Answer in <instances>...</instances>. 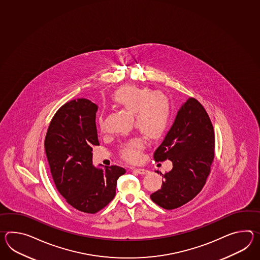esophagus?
Masks as SVG:
<instances>
[{
  "label": "esophagus",
  "mask_w": 260,
  "mask_h": 260,
  "mask_svg": "<svg viewBox=\"0 0 260 260\" xmlns=\"http://www.w3.org/2000/svg\"><path fill=\"white\" fill-rule=\"evenodd\" d=\"M132 170H133V172L139 173V174H142V175L148 173V171L146 169H143V168H133Z\"/></svg>",
  "instance_id": "esophagus-1"
}]
</instances>
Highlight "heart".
<instances>
[{
	"label": "heart",
	"instance_id": "1",
	"mask_svg": "<svg viewBox=\"0 0 260 260\" xmlns=\"http://www.w3.org/2000/svg\"><path fill=\"white\" fill-rule=\"evenodd\" d=\"M112 103L133 114L135 127L147 138H159L166 132L173 114L171 101L163 93H151L146 87L126 85L113 93ZM98 127L104 132V118L98 117ZM144 141L139 137L122 144L121 156L127 162H137L142 156Z\"/></svg>",
	"mask_w": 260,
	"mask_h": 260
}]
</instances>
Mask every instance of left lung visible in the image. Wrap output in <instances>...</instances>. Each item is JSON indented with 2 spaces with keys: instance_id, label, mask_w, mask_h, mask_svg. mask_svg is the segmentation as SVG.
<instances>
[{
  "instance_id": "1",
  "label": "left lung",
  "mask_w": 260,
  "mask_h": 260,
  "mask_svg": "<svg viewBox=\"0 0 260 260\" xmlns=\"http://www.w3.org/2000/svg\"><path fill=\"white\" fill-rule=\"evenodd\" d=\"M214 127L196 99L188 98L154 153L156 162L169 159L173 169L162 174L161 188L151 200L166 210L180 207L201 192L214 156Z\"/></svg>"
}]
</instances>
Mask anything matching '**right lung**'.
Wrapping results in <instances>:
<instances>
[{"label": "right lung", "instance_id": "1", "mask_svg": "<svg viewBox=\"0 0 260 260\" xmlns=\"http://www.w3.org/2000/svg\"><path fill=\"white\" fill-rule=\"evenodd\" d=\"M97 110L87 99L66 103L53 116L45 140L57 189L70 205L87 214L97 213L114 199L117 179L126 173L119 166L93 165L92 146L100 144Z\"/></svg>", "mask_w": 260, "mask_h": 260}]
</instances>
